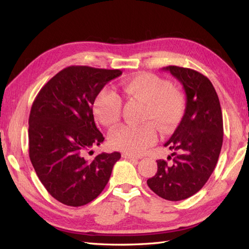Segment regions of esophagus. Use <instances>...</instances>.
<instances>
[{
  "mask_svg": "<svg viewBox=\"0 0 249 249\" xmlns=\"http://www.w3.org/2000/svg\"><path fill=\"white\" fill-rule=\"evenodd\" d=\"M124 158H126V160H139L141 157H137V156H134V155H130V154H123L122 155Z\"/></svg>",
  "mask_w": 249,
  "mask_h": 249,
  "instance_id": "1",
  "label": "esophagus"
}]
</instances>
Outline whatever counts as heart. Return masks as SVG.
I'll return each mask as SVG.
<instances>
[{"label": "heart", "mask_w": 249, "mask_h": 249, "mask_svg": "<svg viewBox=\"0 0 249 249\" xmlns=\"http://www.w3.org/2000/svg\"><path fill=\"white\" fill-rule=\"evenodd\" d=\"M121 89L126 98L144 104L140 120L145 123L121 126L111 131L109 142L126 154H142L157 140L155 126L163 134L176 129L184 114L185 98L170 81L150 72L126 79ZM93 113L103 125L112 127L121 119V97L109 89H102L94 99Z\"/></svg>", "instance_id": "b5f03b06"}]
</instances>
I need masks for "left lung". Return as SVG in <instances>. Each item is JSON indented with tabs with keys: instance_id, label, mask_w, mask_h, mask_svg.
Returning <instances> with one entry per match:
<instances>
[{
	"instance_id": "1",
	"label": "left lung",
	"mask_w": 249,
	"mask_h": 249,
	"mask_svg": "<svg viewBox=\"0 0 249 249\" xmlns=\"http://www.w3.org/2000/svg\"><path fill=\"white\" fill-rule=\"evenodd\" d=\"M163 70L182 83L186 109L165 143L173 151L172 162L156 160L157 172L146 183L160 197L179 201L198 193L213 173L223 145V114L209 78L190 68L167 66Z\"/></svg>"
}]
</instances>
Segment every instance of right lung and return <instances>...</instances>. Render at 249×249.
I'll use <instances>...</instances> for the list:
<instances>
[{
    "label": "right lung",
    "instance_id": "add662e5",
    "mask_svg": "<svg viewBox=\"0 0 249 249\" xmlns=\"http://www.w3.org/2000/svg\"><path fill=\"white\" fill-rule=\"evenodd\" d=\"M121 75L120 70L66 67L41 88L32 105L30 160L47 192L63 204L81 206L97 198L121 158L119 152L87 156L105 140L94 122V99Z\"/></svg>",
    "mask_w": 249,
    "mask_h": 249
}]
</instances>
